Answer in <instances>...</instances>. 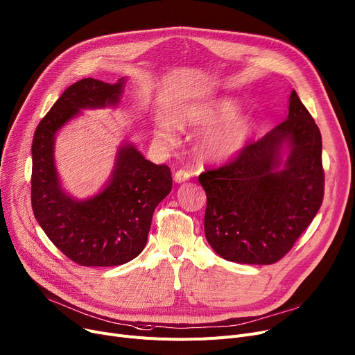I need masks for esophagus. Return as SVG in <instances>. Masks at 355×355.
<instances>
[{
    "label": "esophagus",
    "instance_id": "1",
    "mask_svg": "<svg viewBox=\"0 0 355 355\" xmlns=\"http://www.w3.org/2000/svg\"><path fill=\"white\" fill-rule=\"evenodd\" d=\"M191 178V173H188L187 170H178L175 174H174V180L175 182H185Z\"/></svg>",
    "mask_w": 355,
    "mask_h": 355
}]
</instances>
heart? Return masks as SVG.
Returning a JSON list of instances; mask_svg holds the SVG:
<instances>
[{
    "mask_svg": "<svg viewBox=\"0 0 355 355\" xmlns=\"http://www.w3.org/2000/svg\"><path fill=\"white\" fill-rule=\"evenodd\" d=\"M239 105L235 101L223 98L188 105L178 116L181 125L209 127L200 139V151L207 159L224 161L237 154L247 143L251 132V121L245 116L235 115ZM159 143L173 141V130L168 124H161L155 130Z\"/></svg>",
    "mask_w": 355,
    "mask_h": 355,
    "instance_id": "obj_1",
    "label": "heart"
}]
</instances>
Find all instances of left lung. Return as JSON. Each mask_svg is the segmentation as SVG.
<instances>
[{
  "mask_svg": "<svg viewBox=\"0 0 355 355\" xmlns=\"http://www.w3.org/2000/svg\"><path fill=\"white\" fill-rule=\"evenodd\" d=\"M284 140L291 154L278 171ZM321 153L320 128L293 89L286 121L198 177L207 193L204 230L212 250L241 264L279 261L322 204Z\"/></svg>",
  "mask_w": 355,
  "mask_h": 355,
  "instance_id": "1",
  "label": "left lung"
}]
</instances>
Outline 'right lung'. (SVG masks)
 Listing matches in <instances>:
<instances>
[{
	"mask_svg": "<svg viewBox=\"0 0 355 355\" xmlns=\"http://www.w3.org/2000/svg\"><path fill=\"white\" fill-rule=\"evenodd\" d=\"M124 81L84 78L69 85L40 121L33 138L31 205L46 237L84 267L121 266L144 250L155 207L173 188L168 165L146 159L127 144L104 190L87 201L62 193L54 165L55 132L80 112L116 104Z\"/></svg>",
	"mask_w": 355,
	"mask_h": 355,
	"instance_id": "1",
	"label": "right lung"
}]
</instances>
